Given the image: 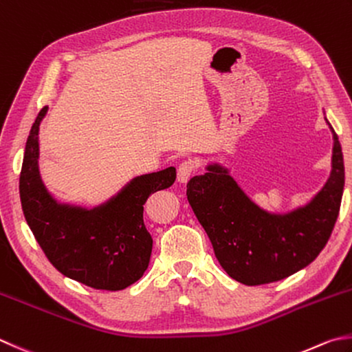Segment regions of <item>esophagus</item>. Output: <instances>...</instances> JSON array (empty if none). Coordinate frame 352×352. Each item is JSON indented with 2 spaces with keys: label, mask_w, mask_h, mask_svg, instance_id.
Returning a JSON list of instances; mask_svg holds the SVG:
<instances>
[{
  "label": "esophagus",
  "mask_w": 352,
  "mask_h": 352,
  "mask_svg": "<svg viewBox=\"0 0 352 352\" xmlns=\"http://www.w3.org/2000/svg\"><path fill=\"white\" fill-rule=\"evenodd\" d=\"M195 171V164L191 161H184L182 164H179L177 167V181L181 184H187L188 179L191 177Z\"/></svg>",
  "instance_id": "obj_1"
}]
</instances>
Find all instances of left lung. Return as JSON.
<instances>
[{
  "instance_id": "8db88e82",
  "label": "left lung",
  "mask_w": 352,
  "mask_h": 352,
  "mask_svg": "<svg viewBox=\"0 0 352 352\" xmlns=\"http://www.w3.org/2000/svg\"><path fill=\"white\" fill-rule=\"evenodd\" d=\"M331 171L317 193L299 207L270 211L251 199L219 162L193 176L187 197L208 234L216 258L230 277L243 285H263L297 273L319 256L340 210L344 165L334 129Z\"/></svg>"
}]
</instances>
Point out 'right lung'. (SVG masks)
Masks as SVG:
<instances>
[{"label": "right lung", "instance_id": "add662e5", "mask_svg": "<svg viewBox=\"0 0 352 352\" xmlns=\"http://www.w3.org/2000/svg\"><path fill=\"white\" fill-rule=\"evenodd\" d=\"M39 111L25 142L19 176L24 217L39 247L59 273L95 289L118 291L139 280L148 268L153 239L144 223V204L155 191L168 188L176 168L131 177L104 202H63L39 173Z\"/></svg>", "mask_w": 352, "mask_h": 352}]
</instances>
